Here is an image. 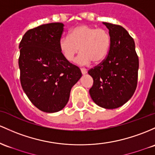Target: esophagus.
<instances>
[{
    "instance_id": "esophagus-1",
    "label": "esophagus",
    "mask_w": 155,
    "mask_h": 155,
    "mask_svg": "<svg viewBox=\"0 0 155 155\" xmlns=\"http://www.w3.org/2000/svg\"><path fill=\"white\" fill-rule=\"evenodd\" d=\"M81 72L82 74H87V70L85 68H81Z\"/></svg>"
}]
</instances>
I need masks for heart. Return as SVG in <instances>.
Returning a JSON list of instances; mask_svg holds the SVG:
<instances>
[{
  "instance_id": "obj_1",
  "label": "heart",
  "mask_w": 155,
  "mask_h": 155,
  "mask_svg": "<svg viewBox=\"0 0 155 155\" xmlns=\"http://www.w3.org/2000/svg\"><path fill=\"white\" fill-rule=\"evenodd\" d=\"M110 45V35L104 28H96L87 25H79L70 31L69 36L62 37L59 48L67 60L72 61L78 52L76 62L81 65L93 61L98 63L106 57Z\"/></svg>"
}]
</instances>
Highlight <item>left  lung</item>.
<instances>
[{
  "mask_svg": "<svg viewBox=\"0 0 155 155\" xmlns=\"http://www.w3.org/2000/svg\"><path fill=\"white\" fill-rule=\"evenodd\" d=\"M109 29L108 54L101 63L88 71L93 79L92 99L101 107L115 109L133 96L137 84L139 59L133 38L119 25L103 23Z\"/></svg>",
  "mask_w": 155,
  "mask_h": 155,
  "instance_id": "left-lung-1",
  "label": "left lung"
}]
</instances>
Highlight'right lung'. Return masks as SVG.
Returning <instances> with one entry per match:
<instances>
[{
	"label": "right lung",
	"instance_id": "obj_1",
	"mask_svg": "<svg viewBox=\"0 0 155 155\" xmlns=\"http://www.w3.org/2000/svg\"><path fill=\"white\" fill-rule=\"evenodd\" d=\"M62 23L43 24L27 31L20 42V83L31 102L45 113L62 110L80 69L67 60L59 48Z\"/></svg>",
	"mask_w": 155,
	"mask_h": 155
}]
</instances>
